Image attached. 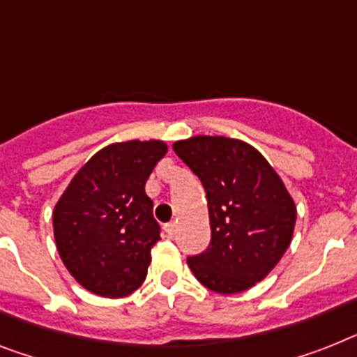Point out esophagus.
I'll return each instance as SVG.
<instances>
[{
  "label": "esophagus",
  "mask_w": 357,
  "mask_h": 357,
  "mask_svg": "<svg viewBox=\"0 0 357 357\" xmlns=\"http://www.w3.org/2000/svg\"><path fill=\"white\" fill-rule=\"evenodd\" d=\"M175 222H167V225H164V231L167 234V237H173V235H175Z\"/></svg>",
  "instance_id": "34e87169"
}]
</instances>
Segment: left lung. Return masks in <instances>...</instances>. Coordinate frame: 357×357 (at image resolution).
Listing matches in <instances>:
<instances>
[{"mask_svg":"<svg viewBox=\"0 0 357 357\" xmlns=\"http://www.w3.org/2000/svg\"><path fill=\"white\" fill-rule=\"evenodd\" d=\"M204 185L211 238L188 257L206 288L237 294L263 281L290 246L296 204L266 158L246 142L193 137L173 144Z\"/></svg>","mask_w":357,"mask_h":357,"instance_id":"left-lung-1","label":"left lung"}]
</instances>
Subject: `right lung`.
<instances>
[{
    "mask_svg": "<svg viewBox=\"0 0 357 357\" xmlns=\"http://www.w3.org/2000/svg\"><path fill=\"white\" fill-rule=\"evenodd\" d=\"M166 153L160 140L111 144L91 157L58 200V253L85 290L116 299L146 279L160 226L144 188Z\"/></svg>",
    "mask_w": 357,
    "mask_h": 357,
    "instance_id": "1",
    "label": "right lung"
}]
</instances>
